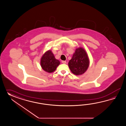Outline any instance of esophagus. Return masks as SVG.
Segmentation results:
<instances>
[{"label":"esophagus","mask_w":126,"mask_h":126,"mask_svg":"<svg viewBox=\"0 0 126 126\" xmlns=\"http://www.w3.org/2000/svg\"><path fill=\"white\" fill-rule=\"evenodd\" d=\"M62 63L63 64H65L66 63V61H62Z\"/></svg>","instance_id":"obj_1"}]
</instances>
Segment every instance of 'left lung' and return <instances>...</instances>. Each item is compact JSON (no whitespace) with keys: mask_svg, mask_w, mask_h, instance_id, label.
Masks as SVG:
<instances>
[{"mask_svg":"<svg viewBox=\"0 0 126 126\" xmlns=\"http://www.w3.org/2000/svg\"><path fill=\"white\" fill-rule=\"evenodd\" d=\"M89 64L90 61L86 50L79 47L76 49L68 64L72 73L76 75H80L86 72Z\"/></svg>","mask_w":126,"mask_h":126,"instance_id":"left-lung-1","label":"left lung"}]
</instances>
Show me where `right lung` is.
<instances>
[{
	"label": "right lung",
	"instance_id": "right-lung-1",
	"mask_svg": "<svg viewBox=\"0 0 126 126\" xmlns=\"http://www.w3.org/2000/svg\"><path fill=\"white\" fill-rule=\"evenodd\" d=\"M60 64V61L55 59L50 50L46 51L40 59V65L46 72L51 73L56 69Z\"/></svg>",
	"mask_w": 126,
	"mask_h": 126
}]
</instances>
